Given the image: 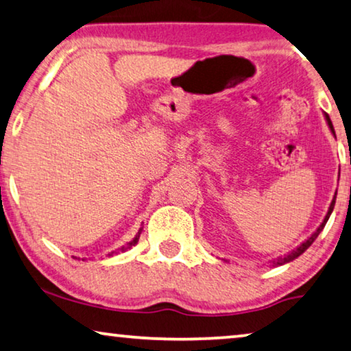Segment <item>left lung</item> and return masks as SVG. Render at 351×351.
<instances>
[{"mask_svg": "<svg viewBox=\"0 0 351 351\" xmlns=\"http://www.w3.org/2000/svg\"><path fill=\"white\" fill-rule=\"evenodd\" d=\"M326 121H328V124H329V128H331V130H332V134H334V128H332V123H331V119H329V117H328V114H326ZM350 164H351V156H350ZM334 200H336V198H334ZM334 200H332V203H331V206H329V211H328V214H326L325 221H323V222H322V226L317 228V232H315V233H313V234H312V237H311L309 239H307V241H306V243H302V244L300 245V247H298V249H295V250H293V252H291V254H289V255H287V257H284V258H279V260H277V261H276V265H284V263H289V261H291V260H295L296 257H300V255H301L302 252H304V250H306L307 247H309V245H311V244H312L313 241H315V238L318 237V234H320V232H322V230H323V227H325V223L328 222V219H329V214H331V213H332L334 203H336V202H334Z\"/></svg>", "mask_w": 351, "mask_h": 351, "instance_id": "obj_1", "label": "left lung"}]
</instances>
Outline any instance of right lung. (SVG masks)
I'll return each mask as SVG.
<instances>
[{
	"label": "right lung",
	"mask_w": 351,
	"mask_h": 351,
	"mask_svg": "<svg viewBox=\"0 0 351 351\" xmlns=\"http://www.w3.org/2000/svg\"><path fill=\"white\" fill-rule=\"evenodd\" d=\"M142 230H143V228H140V230H138L137 237H135V238H134V239H132V241H130V243H128V245H125V247H123V250H124V249H128V247H132V245H135V244H137V241H138V238H140V233H142Z\"/></svg>",
	"instance_id": "add662e5"
}]
</instances>
